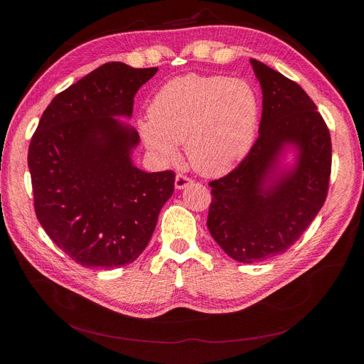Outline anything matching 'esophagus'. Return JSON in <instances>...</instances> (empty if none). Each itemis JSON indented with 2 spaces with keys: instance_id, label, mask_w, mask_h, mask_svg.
Segmentation results:
<instances>
[{
  "instance_id": "esophagus-1",
  "label": "esophagus",
  "mask_w": 364,
  "mask_h": 364,
  "mask_svg": "<svg viewBox=\"0 0 364 364\" xmlns=\"http://www.w3.org/2000/svg\"><path fill=\"white\" fill-rule=\"evenodd\" d=\"M191 183H193V179H190L188 176H185L182 173L176 176V181H174L176 190H183V188H186V186H190Z\"/></svg>"
}]
</instances>
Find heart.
Instances as JSON below:
<instances>
[{"label": "heart", "instance_id": "1", "mask_svg": "<svg viewBox=\"0 0 364 364\" xmlns=\"http://www.w3.org/2000/svg\"><path fill=\"white\" fill-rule=\"evenodd\" d=\"M258 95L246 80L188 74L164 85L138 129L146 147L162 162L179 158L185 144L191 167L222 176L243 159L255 141Z\"/></svg>", "mask_w": 364, "mask_h": 364}]
</instances>
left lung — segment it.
<instances>
[{"label":"left lung","instance_id":"left-lung-1","mask_svg":"<svg viewBox=\"0 0 364 364\" xmlns=\"http://www.w3.org/2000/svg\"><path fill=\"white\" fill-rule=\"evenodd\" d=\"M262 90L259 136L247 156L209 182L208 229L238 262L279 255L297 241L325 203L331 174V136L322 115L296 82L250 59ZM298 150L290 171L277 162Z\"/></svg>","mask_w":364,"mask_h":364}]
</instances>
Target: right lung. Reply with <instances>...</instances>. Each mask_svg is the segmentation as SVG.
<instances>
[{
  "label": "right lung",
  "mask_w": 364,
  "mask_h": 364,
  "mask_svg": "<svg viewBox=\"0 0 364 364\" xmlns=\"http://www.w3.org/2000/svg\"><path fill=\"white\" fill-rule=\"evenodd\" d=\"M158 68L109 62L53 98L28 147L35 211L48 237L77 264L114 269L149 245L174 171L146 173L132 162V117L139 87Z\"/></svg>",
  "instance_id": "obj_1"
}]
</instances>
